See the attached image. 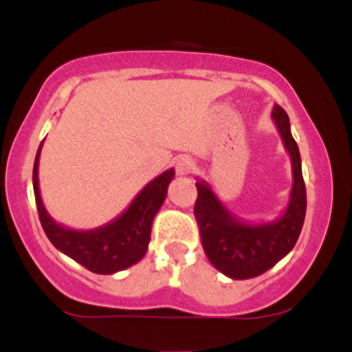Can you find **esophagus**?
Listing matches in <instances>:
<instances>
[{"instance_id": "esophagus-1", "label": "esophagus", "mask_w": 352, "mask_h": 352, "mask_svg": "<svg viewBox=\"0 0 352 352\" xmlns=\"http://www.w3.org/2000/svg\"><path fill=\"white\" fill-rule=\"evenodd\" d=\"M175 168L179 175H186V173H189L194 168L192 158H189V156H179L175 160Z\"/></svg>"}]
</instances>
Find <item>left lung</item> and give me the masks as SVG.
Masks as SVG:
<instances>
[{
    "instance_id": "obj_1",
    "label": "left lung",
    "mask_w": 352,
    "mask_h": 352,
    "mask_svg": "<svg viewBox=\"0 0 352 352\" xmlns=\"http://www.w3.org/2000/svg\"><path fill=\"white\" fill-rule=\"evenodd\" d=\"M272 120L278 127L286 151L291 158L293 187L289 201L274 221L248 223L233 214L216 196L206 180L199 179L197 201L194 206L202 248L209 262L232 279H252L274 267L283 257L293 250L307 212L301 158L296 141L293 140L289 117L285 109L274 105Z\"/></svg>"
}]
</instances>
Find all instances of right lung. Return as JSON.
Here are the masks:
<instances>
[{
    "mask_svg": "<svg viewBox=\"0 0 352 352\" xmlns=\"http://www.w3.org/2000/svg\"><path fill=\"white\" fill-rule=\"evenodd\" d=\"M41 150L42 143L35 155L32 182L41 225L51 243L95 274H113L138 264L146 254L151 225L165 201L168 184L172 182L175 170L168 168L146 184L127 206L126 211L120 212L107 225L94 230H73L54 221L42 202L38 189Z\"/></svg>",
    "mask_w": 352,
    "mask_h": 352,
    "instance_id": "right-lung-1",
    "label": "right lung"
}]
</instances>
